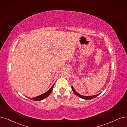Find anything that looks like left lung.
Listing matches in <instances>:
<instances>
[{"instance_id":"obj_1","label":"left lung","mask_w":127,"mask_h":127,"mask_svg":"<svg viewBox=\"0 0 127 127\" xmlns=\"http://www.w3.org/2000/svg\"><path fill=\"white\" fill-rule=\"evenodd\" d=\"M72 91H73V92L77 96L81 97V98H83V99H86V100H90V99H93V98H95L96 97H97L98 95H99V94H97V95H93V96H83V95L79 94V93H78L77 92H76V91L75 90V89L74 88V87L72 86Z\"/></svg>"}]
</instances>
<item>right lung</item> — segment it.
<instances>
[{"label":"right lung","instance_id":"right-lung-1","mask_svg":"<svg viewBox=\"0 0 127 127\" xmlns=\"http://www.w3.org/2000/svg\"><path fill=\"white\" fill-rule=\"evenodd\" d=\"M54 85V84L52 85V86L50 88V89L48 91H47L46 92L42 94H41L38 96L33 97V98H30V97H28V98H30L31 100H34V101H40V100H43V99H45V98H46L47 97H48L50 95V94L52 93V90H53Z\"/></svg>","mask_w":127,"mask_h":127}]
</instances>
